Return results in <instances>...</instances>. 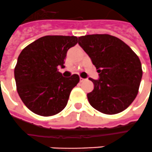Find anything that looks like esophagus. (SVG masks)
Instances as JSON below:
<instances>
[{
	"instance_id": "1",
	"label": "esophagus",
	"mask_w": 152,
	"mask_h": 152,
	"mask_svg": "<svg viewBox=\"0 0 152 152\" xmlns=\"http://www.w3.org/2000/svg\"><path fill=\"white\" fill-rule=\"evenodd\" d=\"M85 80H86V79H84V78H81V77L80 78V82H84Z\"/></svg>"
}]
</instances>
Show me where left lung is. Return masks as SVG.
Segmentation results:
<instances>
[{
    "mask_svg": "<svg viewBox=\"0 0 152 152\" xmlns=\"http://www.w3.org/2000/svg\"><path fill=\"white\" fill-rule=\"evenodd\" d=\"M78 43L97 69L99 79L88 100L96 110L116 114L125 110L135 99L142 71L141 62L132 49L110 34H88L78 38Z\"/></svg>",
    "mask_w": 152,
    "mask_h": 152,
    "instance_id": "obj_1",
    "label": "left lung"
}]
</instances>
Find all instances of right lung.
<instances>
[{"mask_svg": "<svg viewBox=\"0 0 152 152\" xmlns=\"http://www.w3.org/2000/svg\"><path fill=\"white\" fill-rule=\"evenodd\" d=\"M76 36L48 35L22 50L14 68L17 91L25 105L40 116H52L67 105L71 91L80 81L78 75L64 77L67 50L77 43Z\"/></svg>", "mask_w": 152, "mask_h": 152, "instance_id": "right-lung-1", "label": "right lung"}]
</instances>
